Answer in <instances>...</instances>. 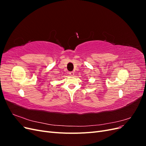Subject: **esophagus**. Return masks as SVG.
I'll list each match as a JSON object with an SVG mask.
<instances>
[{"instance_id": "esophagus-1", "label": "esophagus", "mask_w": 146, "mask_h": 146, "mask_svg": "<svg viewBox=\"0 0 146 146\" xmlns=\"http://www.w3.org/2000/svg\"><path fill=\"white\" fill-rule=\"evenodd\" d=\"M69 74L70 76H73L74 75V72H72V71H71V72H69Z\"/></svg>"}]
</instances>
